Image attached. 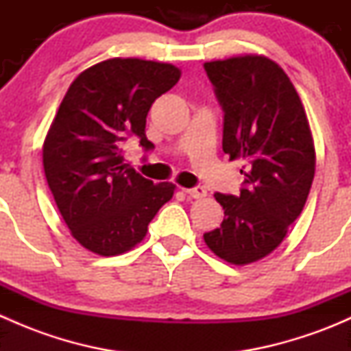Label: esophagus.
Listing matches in <instances>:
<instances>
[{
	"mask_svg": "<svg viewBox=\"0 0 351 351\" xmlns=\"http://www.w3.org/2000/svg\"><path fill=\"white\" fill-rule=\"evenodd\" d=\"M185 193L192 198H204L207 195V190L204 186H193V189H185Z\"/></svg>",
	"mask_w": 351,
	"mask_h": 351,
	"instance_id": "1",
	"label": "esophagus"
}]
</instances>
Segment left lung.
Returning <instances> with one entry per match:
<instances>
[{
    "label": "left lung",
    "mask_w": 351,
    "mask_h": 351,
    "mask_svg": "<svg viewBox=\"0 0 351 351\" xmlns=\"http://www.w3.org/2000/svg\"><path fill=\"white\" fill-rule=\"evenodd\" d=\"M224 110L222 149L243 158L241 193H214L221 228L205 232L212 253L232 265L261 260L280 246L306 205L316 151L292 81L265 56H234L204 64Z\"/></svg>",
    "instance_id": "obj_1"
}]
</instances>
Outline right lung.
<instances>
[{
	"label": "right lung",
	"instance_id": "add662e5",
	"mask_svg": "<svg viewBox=\"0 0 351 351\" xmlns=\"http://www.w3.org/2000/svg\"><path fill=\"white\" fill-rule=\"evenodd\" d=\"M182 71L166 62L113 58L71 83L44 147L45 178L71 234L100 256H115L144 239L175 185L154 183L123 162L122 141L137 136L146 151V117Z\"/></svg>",
	"mask_w": 351,
	"mask_h": 351
}]
</instances>
